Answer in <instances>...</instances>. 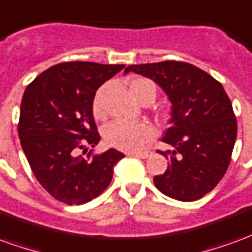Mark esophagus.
<instances>
[{"label":"esophagus","mask_w":252,"mask_h":252,"mask_svg":"<svg viewBox=\"0 0 252 252\" xmlns=\"http://www.w3.org/2000/svg\"><path fill=\"white\" fill-rule=\"evenodd\" d=\"M151 151H139V153H129V155H133V157H137V158L146 159L148 157H151Z\"/></svg>","instance_id":"obj_1"}]
</instances>
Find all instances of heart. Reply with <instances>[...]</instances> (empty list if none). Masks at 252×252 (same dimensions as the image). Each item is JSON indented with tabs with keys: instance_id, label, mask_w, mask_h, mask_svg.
Returning a JSON list of instances; mask_svg holds the SVG:
<instances>
[{
	"instance_id": "obj_1",
	"label": "heart",
	"mask_w": 252,
	"mask_h": 252,
	"mask_svg": "<svg viewBox=\"0 0 252 252\" xmlns=\"http://www.w3.org/2000/svg\"><path fill=\"white\" fill-rule=\"evenodd\" d=\"M131 93L139 102L146 99H155L157 88L153 81L146 78H139L131 83ZM93 110L97 116L102 115V102L101 92L95 94L93 101ZM157 132L153 126L147 123H126L116 120L105 126L104 136L106 143L112 147L119 148L123 151H137L144 147L147 143L154 140Z\"/></svg>"
}]
</instances>
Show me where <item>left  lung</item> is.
I'll return each mask as SVG.
<instances>
[{"label":"left lung","instance_id":"left-lung-1","mask_svg":"<svg viewBox=\"0 0 252 252\" xmlns=\"http://www.w3.org/2000/svg\"><path fill=\"white\" fill-rule=\"evenodd\" d=\"M129 71L158 83L173 104L170 128L162 140L174 150L160 151L170 164L154 177V184L175 200L204 197L225 174L238 133L222 85L198 67L177 61L132 64L124 70Z\"/></svg>","mask_w":252,"mask_h":252}]
</instances>
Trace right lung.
I'll use <instances>...</instances> for the list:
<instances>
[{"mask_svg":"<svg viewBox=\"0 0 252 252\" xmlns=\"http://www.w3.org/2000/svg\"><path fill=\"white\" fill-rule=\"evenodd\" d=\"M124 64L63 62L27 86L21 101L19 137L31 169L44 189L67 205H81L109 186L115 164L124 154L110 148L89 151L99 136L93 117L97 89Z\"/></svg>","mask_w":252,"mask_h":252,"instance_id":"add662e5","label":"right lung"}]
</instances>
